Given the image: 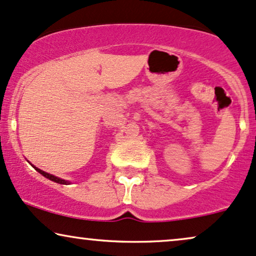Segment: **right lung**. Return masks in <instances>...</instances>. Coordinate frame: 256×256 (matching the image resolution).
Returning a JSON list of instances; mask_svg holds the SVG:
<instances>
[{
	"label": "right lung",
	"instance_id": "obj_1",
	"mask_svg": "<svg viewBox=\"0 0 256 256\" xmlns=\"http://www.w3.org/2000/svg\"><path fill=\"white\" fill-rule=\"evenodd\" d=\"M34 168H36V171L40 173V174H42L44 176H45V178L50 179V180H52V182H58V184H64V185H68V184H70V182H68V180H64V179H60V178H58V176H52V174H50V173H47V172H44V171H41V170L36 168V167H34Z\"/></svg>",
	"mask_w": 256,
	"mask_h": 256
}]
</instances>
